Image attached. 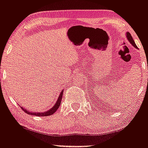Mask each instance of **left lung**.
<instances>
[{
    "label": "left lung",
    "mask_w": 148,
    "mask_h": 148,
    "mask_svg": "<svg viewBox=\"0 0 148 148\" xmlns=\"http://www.w3.org/2000/svg\"><path fill=\"white\" fill-rule=\"evenodd\" d=\"M127 40H129V42H130L131 43V45H132L134 46V47H135V48H136V49H138V47H137V46L136 45V44H135V42H134V39L132 38V35H131V34L129 33V32H127Z\"/></svg>",
    "instance_id": "8db88e82"
}]
</instances>
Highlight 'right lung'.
Returning <instances> with one entry per match:
<instances>
[{
  "mask_svg": "<svg viewBox=\"0 0 148 148\" xmlns=\"http://www.w3.org/2000/svg\"><path fill=\"white\" fill-rule=\"evenodd\" d=\"M62 95H63V90L61 91L60 95H59L58 98L56 103L54 104V106H53L51 108H50L49 111H46V112H45V113H42V112H38V113H37H37H36V112H35V113H33V112H28L26 109H25V108H22V110H23V111L25 112L26 113H28V114L33 115H35V116L40 117V116H48V115H51L53 114V113H55L56 111V110L59 108V106H60L61 100H62Z\"/></svg>",
  "mask_w": 148,
  "mask_h": 148,
  "instance_id": "obj_1",
  "label": "right lung"
}]
</instances>
